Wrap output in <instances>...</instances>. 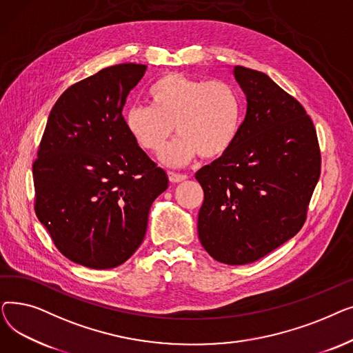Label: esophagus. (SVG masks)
I'll return each instance as SVG.
<instances>
[{"instance_id":"esophagus-1","label":"esophagus","mask_w":353,"mask_h":353,"mask_svg":"<svg viewBox=\"0 0 353 353\" xmlns=\"http://www.w3.org/2000/svg\"><path fill=\"white\" fill-rule=\"evenodd\" d=\"M167 174H169V180L172 183H180V181H184L188 179L186 174H179V173H174V172H169Z\"/></svg>"}]
</instances>
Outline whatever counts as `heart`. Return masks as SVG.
I'll list each match as a JSON object with an SVG mask.
<instances>
[{"label":"heart","mask_w":353,"mask_h":353,"mask_svg":"<svg viewBox=\"0 0 353 353\" xmlns=\"http://www.w3.org/2000/svg\"><path fill=\"white\" fill-rule=\"evenodd\" d=\"M152 105L134 104L124 113L132 139L147 152L160 153L176 132L181 134L161 154L169 165H181L201 154L225 156L242 124V101L223 80H197L179 72L160 77L147 91Z\"/></svg>","instance_id":"heart-1"}]
</instances>
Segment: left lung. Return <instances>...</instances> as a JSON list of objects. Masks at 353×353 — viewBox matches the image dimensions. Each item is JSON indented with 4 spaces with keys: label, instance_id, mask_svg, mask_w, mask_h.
<instances>
[{
    "label": "left lung",
    "instance_id": "8db88e82",
    "mask_svg": "<svg viewBox=\"0 0 353 353\" xmlns=\"http://www.w3.org/2000/svg\"><path fill=\"white\" fill-rule=\"evenodd\" d=\"M246 117L230 150L201 167V246L226 265L252 263L301 230L321 176L316 130L305 108L269 76L240 65Z\"/></svg>",
    "mask_w": 353,
    "mask_h": 353
}]
</instances>
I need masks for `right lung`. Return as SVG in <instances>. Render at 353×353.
Segmentation results:
<instances>
[{
  "label": "right lung",
  "mask_w": 353,
  "mask_h": 353,
  "mask_svg": "<svg viewBox=\"0 0 353 353\" xmlns=\"http://www.w3.org/2000/svg\"><path fill=\"white\" fill-rule=\"evenodd\" d=\"M144 72L117 64L67 88L32 164L37 217L67 259L90 269L120 266L139 249L152 203L169 186L121 116Z\"/></svg>",
  "instance_id": "add662e5"
}]
</instances>
